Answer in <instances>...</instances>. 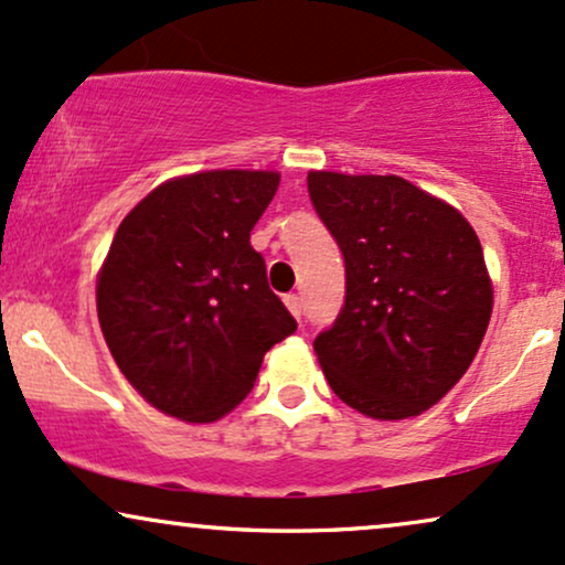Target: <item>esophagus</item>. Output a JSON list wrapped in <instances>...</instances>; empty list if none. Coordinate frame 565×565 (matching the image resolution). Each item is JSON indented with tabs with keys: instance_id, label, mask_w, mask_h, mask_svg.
<instances>
[{
	"instance_id": "34e87169",
	"label": "esophagus",
	"mask_w": 565,
	"mask_h": 565,
	"mask_svg": "<svg viewBox=\"0 0 565 565\" xmlns=\"http://www.w3.org/2000/svg\"><path fill=\"white\" fill-rule=\"evenodd\" d=\"M285 307L290 309V315H294L296 320H301V298H298L296 294H288L285 296Z\"/></svg>"
}]
</instances>
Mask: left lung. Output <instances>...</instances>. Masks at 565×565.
<instances>
[{"instance_id":"8db88e82","label":"left lung","mask_w":565,"mask_h":565,"mask_svg":"<svg viewBox=\"0 0 565 565\" xmlns=\"http://www.w3.org/2000/svg\"><path fill=\"white\" fill-rule=\"evenodd\" d=\"M309 198L347 264V298L315 338L330 388L404 420L466 375L492 317V280L460 211L402 177L309 171Z\"/></svg>"}]
</instances>
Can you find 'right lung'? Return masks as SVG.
Instances as JSON below:
<instances>
[{
    "instance_id": "1",
    "label": "right lung",
    "mask_w": 565,
    "mask_h": 565,
    "mask_svg": "<svg viewBox=\"0 0 565 565\" xmlns=\"http://www.w3.org/2000/svg\"><path fill=\"white\" fill-rule=\"evenodd\" d=\"M275 171H201L142 198L97 277V317L126 381L161 413L214 423L254 388L264 354L296 330L269 290L250 230Z\"/></svg>"
}]
</instances>
